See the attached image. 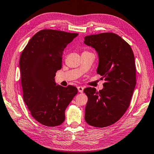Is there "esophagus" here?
Instances as JSON below:
<instances>
[{"mask_svg": "<svg viewBox=\"0 0 154 154\" xmlns=\"http://www.w3.org/2000/svg\"><path fill=\"white\" fill-rule=\"evenodd\" d=\"M77 89H78V91L81 92V93H82V92H83V90H84V88L83 87H77Z\"/></svg>", "mask_w": 154, "mask_h": 154, "instance_id": "34e87169", "label": "esophagus"}]
</instances>
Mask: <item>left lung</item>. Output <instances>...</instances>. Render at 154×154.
Returning a JSON list of instances; mask_svg holds the SVG:
<instances>
[{"instance_id": "left-lung-1", "label": "left lung", "mask_w": 154, "mask_h": 154, "mask_svg": "<svg viewBox=\"0 0 154 154\" xmlns=\"http://www.w3.org/2000/svg\"><path fill=\"white\" fill-rule=\"evenodd\" d=\"M84 42L97 52L96 73L105 80L98 92L94 88H85L88 96L85 119L92 127H108L119 120L130 105L137 83L134 54L131 46L116 33L91 35L85 37Z\"/></svg>"}]
</instances>
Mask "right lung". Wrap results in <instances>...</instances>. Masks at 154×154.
Returning <instances> with one entry per match:
<instances>
[{"mask_svg":"<svg viewBox=\"0 0 154 154\" xmlns=\"http://www.w3.org/2000/svg\"><path fill=\"white\" fill-rule=\"evenodd\" d=\"M78 35L65 31L42 29L34 35L20 59L23 100L34 119L48 127L60 125L65 110L77 94L72 85L63 87L54 81L62 68L64 48Z\"/></svg>","mask_w":154,"mask_h":154,"instance_id":"add662e5","label":"right lung"}]
</instances>
